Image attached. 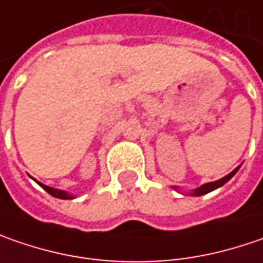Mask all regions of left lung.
Returning a JSON list of instances; mask_svg holds the SVG:
<instances>
[{
  "instance_id": "1",
  "label": "left lung",
  "mask_w": 263,
  "mask_h": 263,
  "mask_svg": "<svg viewBox=\"0 0 263 263\" xmlns=\"http://www.w3.org/2000/svg\"><path fill=\"white\" fill-rule=\"evenodd\" d=\"M238 171V167H235L234 171L231 172V174H228L227 177L221 178V179H218V181H213V182H208V184H203L201 187H199V189H196L191 194L193 196H203V194H208V193H211V191H213V190L219 189V187H222L225 182H228L231 178L234 177L235 172ZM174 189L177 190V187H174Z\"/></svg>"
}]
</instances>
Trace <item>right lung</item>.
Returning a JSON list of instances; mask_svg holds the SVG:
<instances>
[{
	"label": "right lung",
	"mask_w": 263,
	"mask_h": 263,
	"mask_svg": "<svg viewBox=\"0 0 263 263\" xmlns=\"http://www.w3.org/2000/svg\"><path fill=\"white\" fill-rule=\"evenodd\" d=\"M38 182V181H36ZM42 189L45 190L48 194H51L52 197H57V199H63V200H70V199H74V196L72 194H69L67 191H63V190H57V189H51V187H48V185H44V184H41L38 182Z\"/></svg>",
	"instance_id": "right-lung-1"
}]
</instances>
